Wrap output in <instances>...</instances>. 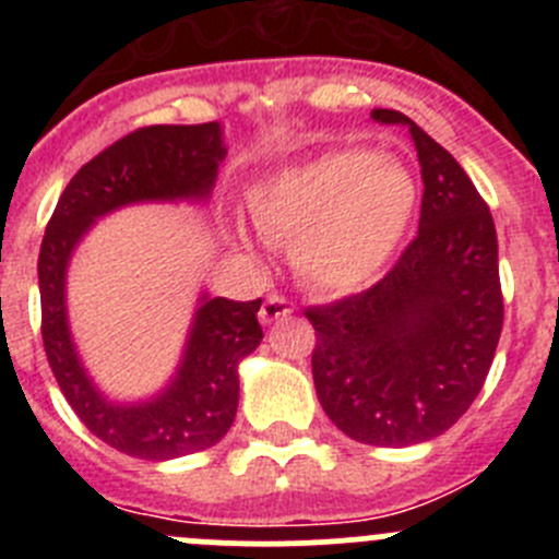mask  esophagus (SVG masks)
Instances as JSON below:
<instances>
[{"instance_id": "obj_1", "label": "esophagus", "mask_w": 559, "mask_h": 559, "mask_svg": "<svg viewBox=\"0 0 559 559\" xmlns=\"http://www.w3.org/2000/svg\"><path fill=\"white\" fill-rule=\"evenodd\" d=\"M289 313H292V306L286 297L270 295L267 300L262 302V308H259V321H262V324H275V321L286 319Z\"/></svg>"}]
</instances>
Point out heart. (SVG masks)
<instances>
[{
	"instance_id": "heart-1",
	"label": "heart",
	"mask_w": 559,
	"mask_h": 559,
	"mask_svg": "<svg viewBox=\"0 0 559 559\" xmlns=\"http://www.w3.org/2000/svg\"><path fill=\"white\" fill-rule=\"evenodd\" d=\"M416 183L392 156L326 151L264 175L248 213L264 240H295V264L324 292L368 284L403 240Z\"/></svg>"
}]
</instances>
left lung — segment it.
<instances>
[{
  "label": "left lung",
  "mask_w": 559,
  "mask_h": 559,
  "mask_svg": "<svg viewBox=\"0 0 559 559\" xmlns=\"http://www.w3.org/2000/svg\"><path fill=\"white\" fill-rule=\"evenodd\" d=\"M421 165L419 235L368 292L308 308L313 384L337 430L368 447H414L447 432L481 392L503 330L498 235L473 180L397 110Z\"/></svg>",
  "instance_id": "8db88e82"
}]
</instances>
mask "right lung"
I'll return each mask as SVG.
<instances>
[{
	"label": "right lung",
	"mask_w": 559,
	"mask_h": 559,
	"mask_svg": "<svg viewBox=\"0 0 559 559\" xmlns=\"http://www.w3.org/2000/svg\"><path fill=\"white\" fill-rule=\"evenodd\" d=\"M224 156L218 121L138 129L75 173L39 248L43 346L56 384L99 441L138 460H175L227 436L240 397L238 365L262 343V300L235 302L202 292L173 379L154 397L118 403L94 384L78 354L67 316V267L107 213L140 202H205Z\"/></svg>",
	"instance_id": "1"
}]
</instances>
